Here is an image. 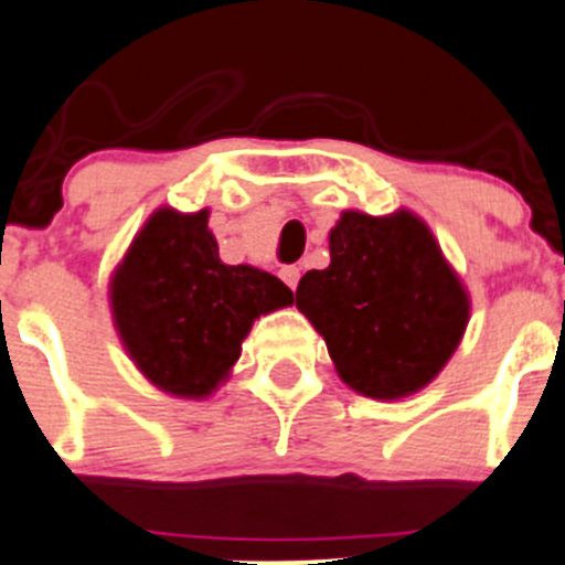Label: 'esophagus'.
Listing matches in <instances>:
<instances>
[{
    "label": "esophagus",
    "mask_w": 565,
    "mask_h": 565,
    "mask_svg": "<svg viewBox=\"0 0 565 565\" xmlns=\"http://www.w3.org/2000/svg\"><path fill=\"white\" fill-rule=\"evenodd\" d=\"M281 278H284V284H287L289 289H295V287H298V281H300V267H295V265L281 267Z\"/></svg>",
    "instance_id": "esophagus-1"
}]
</instances>
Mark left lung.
I'll return each instance as SVG.
<instances>
[{
  "mask_svg": "<svg viewBox=\"0 0 565 565\" xmlns=\"http://www.w3.org/2000/svg\"><path fill=\"white\" fill-rule=\"evenodd\" d=\"M331 265L309 270L295 306L326 339L337 375L372 399H403L447 366L469 326L467 287L411 210H348L328 234Z\"/></svg>",
  "mask_w": 565,
  "mask_h": 565,
  "instance_id": "8db88e82",
  "label": "left lung"
}]
</instances>
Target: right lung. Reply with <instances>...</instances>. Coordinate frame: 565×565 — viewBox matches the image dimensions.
Wrapping results in <instances>:
<instances>
[{"label": "right lung", "mask_w": 565, "mask_h": 565, "mask_svg": "<svg viewBox=\"0 0 565 565\" xmlns=\"http://www.w3.org/2000/svg\"><path fill=\"white\" fill-rule=\"evenodd\" d=\"M292 289L250 265H223L210 210L160 206L109 276V311L126 355L160 392L206 399L232 375L262 315Z\"/></svg>", "instance_id": "right-lung-1"}]
</instances>
